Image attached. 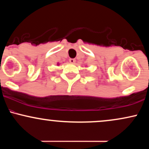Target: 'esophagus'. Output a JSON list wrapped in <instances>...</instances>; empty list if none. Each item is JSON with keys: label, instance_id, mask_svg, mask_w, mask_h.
I'll list each match as a JSON object with an SVG mask.
<instances>
[{"label": "esophagus", "instance_id": "obj_1", "mask_svg": "<svg viewBox=\"0 0 149 149\" xmlns=\"http://www.w3.org/2000/svg\"><path fill=\"white\" fill-rule=\"evenodd\" d=\"M69 62L71 63V64H74L76 62V59H69Z\"/></svg>", "mask_w": 149, "mask_h": 149}]
</instances>
